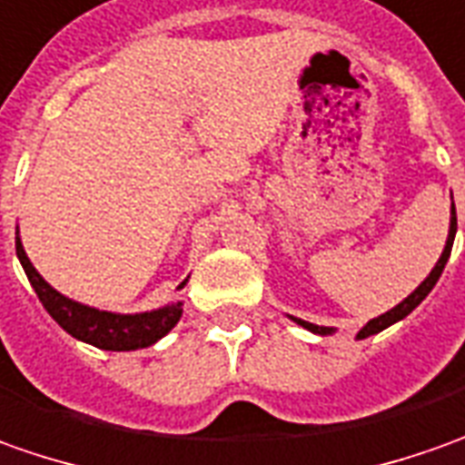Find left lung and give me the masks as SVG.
<instances>
[{
    "label": "left lung",
    "instance_id": "8db88e82",
    "mask_svg": "<svg viewBox=\"0 0 465 465\" xmlns=\"http://www.w3.org/2000/svg\"><path fill=\"white\" fill-rule=\"evenodd\" d=\"M456 229H458V221H456V205H453V216H450V232H448V242H445V249H442L440 260H438V264L432 267V272L427 275L422 281V285L411 293V296H407L399 306H393L391 312L381 313L378 319H371L365 327L358 331V340H365V337H371V334H378V331H383L386 327H391V324H396V322H401L404 316H409V313L414 312L420 303H422L424 298H427V293L435 288V282L440 281L442 270H445V262H448V257H450V249H453V239H456ZM296 324H301L303 329H309V331H313V334H331V329L329 327H316V324H309V322H303V319H293Z\"/></svg>",
    "mask_w": 465,
    "mask_h": 465
}]
</instances>
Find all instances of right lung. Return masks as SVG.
<instances>
[{"mask_svg": "<svg viewBox=\"0 0 465 465\" xmlns=\"http://www.w3.org/2000/svg\"><path fill=\"white\" fill-rule=\"evenodd\" d=\"M15 249H17V257H20V264H23L27 281L35 288L38 298H41L43 309L56 319V324L64 331H69L76 340L94 344L100 350L123 352V350L149 347L156 340H162L183 316V303L180 301L172 303V306L146 313H110L84 306V303H76L72 298L61 296L56 288H51L48 282L43 281L41 272L27 260L20 236L15 239Z\"/></svg>", "mask_w": 465, "mask_h": 465, "instance_id": "1", "label": "right lung"}]
</instances>
